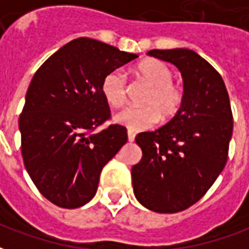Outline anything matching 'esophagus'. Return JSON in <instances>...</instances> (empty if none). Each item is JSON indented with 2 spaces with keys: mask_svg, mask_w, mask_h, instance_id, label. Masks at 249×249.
Returning <instances> with one entry per match:
<instances>
[{
  "mask_svg": "<svg viewBox=\"0 0 249 249\" xmlns=\"http://www.w3.org/2000/svg\"><path fill=\"white\" fill-rule=\"evenodd\" d=\"M135 137H136L135 132H132V130H128V140H129L130 142H133V141H135Z\"/></svg>",
  "mask_w": 249,
  "mask_h": 249,
  "instance_id": "esophagus-1",
  "label": "esophagus"
}]
</instances>
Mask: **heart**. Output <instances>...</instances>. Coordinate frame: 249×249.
<instances>
[{
    "instance_id": "1",
    "label": "heart",
    "mask_w": 249,
    "mask_h": 249,
    "mask_svg": "<svg viewBox=\"0 0 249 249\" xmlns=\"http://www.w3.org/2000/svg\"><path fill=\"white\" fill-rule=\"evenodd\" d=\"M136 74L151 85L142 98L144 107H129L116 114L114 120L132 130L151 128L159 119L172 120L183 107L184 88L173 82L172 69L159 60H146L136 66ZM101 92L109 105L123 107L126 101V77L123 71H113L104 77Z\"/></svg>"
}]
</instances>
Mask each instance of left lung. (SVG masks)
Listing matches in <instances>:
<instances>
[{"label": "left lung", "mask_w": 249, "mask_h": 249, "mask_svg": "<svg viewBox=\"0 0 249 249\" xmlns=\"http://www.w3.org/2000/svg\"><path fill=\"white\" fill-rule=\"evenodd\" d=\"M148 56L178 66L185 98L167 125L136 136L142 157L132 167V184L145 208L176 213L197 203L224 169L233 117L223 78L197 53L155 49Z\"/></svg>", "instance_id": "8db88e82"}]
</instances>
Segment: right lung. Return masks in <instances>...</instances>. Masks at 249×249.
<instances>
[{"instance_id": "obj_1", "label": "right lung", "mask_w": 249, "mask_h": 249, "mask_svg": "<svg viewBox=\"0 0 249 249\" xmlns=\"http://www.w3.org/2000/svg\"><path fill=\"white\" fill-rule=\"evenodd\" d=\"M137 54L92 38H77L36 71L19 114L21 153L37 189L61 208H78L97 192L104 165L128 141L110 124L101 92L104 77Z\"/></svg>"}]
</instances>
